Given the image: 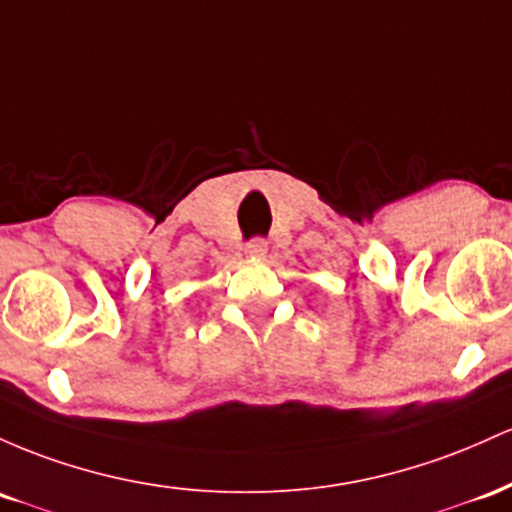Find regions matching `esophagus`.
Instances as JSON below:
<instances>
[{"mask_svg":"<svg viewBox=\"0 0 512 512\" xmlns=\"http://www.w3.org/2000/svg\"><path fill=\"white\" fill-rule=\"evenodd\" d=\"M266 251H268V241L261 239V237L251 239L249 244H246V254L254 256V258H263V256H266Z\"/></svg>","mask_w":512,"mask_h":512,"instance_id":"esophagus-1","label":"esophagus"}]
</instances>
